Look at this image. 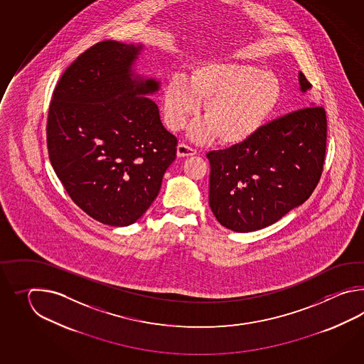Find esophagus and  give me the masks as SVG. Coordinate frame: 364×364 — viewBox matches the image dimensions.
Segmentation results:
<instances>
[{
    "label": "esophagus",
    "mask_w": 364,
    "mask_h": 364,
    "mask_svg": "<svg viewBox=\"0 0 364 364\" xmlns=\"http://www.w3.org/2000/svg\"><path fill=\"white\" fill-rule=\"evenodd\" d=\"M177 155H178V157L196 155V149L187 146L186 143H179L178 147H177Z\"/></svg>",
    "instance_id": "1"
}]
</instances>
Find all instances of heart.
<instances>
[{"label": "heart", "instance_id": "b5f03b06", "mask_svg": "<svg viewBox=\"0 0 364 364\" xmlns=\"http://www.w3.org/2000/svg\"><path fill=\"white\" fill-rule=\"evenodd\" d=\"M282 83L269 71L234 62H209L195 66L188 80L174 77L165 85L164 116L168 127L178 132L204 102L203 124L190 136L235 146L250 139L279 108Z\"/></svg>", "mask_w": 364, "mask_h": 364}]
</instances>
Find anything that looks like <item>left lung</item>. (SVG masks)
Returning <instances> with one entry per match:
<instances>
[{
  "instance_id": "left-lung-1",
  "label": "left lung",
  "mask_w": 364,
  "mask_h": 364,
  "mask_svg": "<svg viewBox=\"0 0 364 364\" xmlns=\"http://www.w3.org/2000/svg\"><path fill=\"white\" fill-rule=\"evenodd\" d=\"M299 83L302 91L311 87L302 73ZM326 132L325 109L311 105L209 152V207L217 221L232 232H255L303 204L324 169Z\"/></svg>"
}]
</instances>
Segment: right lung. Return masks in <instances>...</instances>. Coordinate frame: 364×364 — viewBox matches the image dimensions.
<instances>
[{
    "mask_svg": "<svg viewBox=\"0 0 364 364\" xmlns=\"http://www.w3.org/2000/svg\"><path fill=\"white\" fill-rule=\"evenodd\" d=\"M140 48L114 40L88 48L62 74L48 110L57 177L79 208L110 226L143 216L177 156L178 140L143 96L159 83L132 79Z\"/></svg>",
    "mask_w": 364,
    "mask_h": 364,
    "instance_id": "obj_1",
    "label": "right lung"
}]
</instances>
